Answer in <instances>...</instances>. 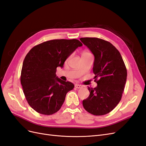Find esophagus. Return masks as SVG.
Wrapping results in <instances>:
<instances>
[{
    "mask_svg": "<svg viewBox=\"0 0 146 146\" xmlns=\"http://www.w3.org/2000/svg\"><path fill=\"white\" fill-rule=\"evenodd\" d=\"M75 87H76V88H77V89H82V88H83V86L80 85H78V84H76V85H75Z\"/></svg>",
    "mask_w": 146,
    "mask_h": 146,
    "instance_id": "34e87169",
    "label": "esophagus"
}]
</instances>
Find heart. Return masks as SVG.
I'll return each mask as SVG.
<instances>
[{
  "instance_id": "b5f03b06",
  "label": "heart",
  "mask_w": 146,
  "mask_h": 146,
  "mask_svg": "<svg viewBox=\"0 0 146 146\" xmlns=\"http://www.w3.org/2000/svg\"><path fill=\"white\" fill-rule=\"evenodd\" d=\"M83 54H88V52H84Z\"/></svg>"
}]
</instances>
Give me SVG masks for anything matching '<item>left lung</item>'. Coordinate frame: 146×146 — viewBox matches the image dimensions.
<instances>
[{
	"mask_svg": "<svg viewBox=\"0 0 146 146\" xmlns=\"http://www.w3.org/2000/svg\"><path fill=\"white\" fill-rule=\"evenodd\" d=\"M80 40L94 56L93 72L98 83L94 88H88L90 94L83 100V106L93 115H104L121 100L127 76L125 65L120 52L110 42L98 38H81Z\"/></svg>",
	"mask_w": 146,
	"mask_h": 146,
	"instance_id": "obj_1",
	"label": "left lung"
}]
</instances>
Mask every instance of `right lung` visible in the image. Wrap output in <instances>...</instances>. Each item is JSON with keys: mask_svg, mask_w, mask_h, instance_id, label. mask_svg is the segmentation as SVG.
Wrapping results in <instances>:
<instances>
[{"mask_svg": "<svg viewBox=\"0 0 146 146\" xmlns=\"http://www.w3.org/2000/svg\"><path fill=\"white\" fill-rule=\"evenodd\" d=\"M82 43L76 39H53L35 46L25 56L21 83L28 104L36 112L51 115L63 104L74 85L56 77V68Z\"/></svg>", "mask_w": 146, "mask_h": 146, "instance_id": "1", "label": "right lung"}]
</instances>
